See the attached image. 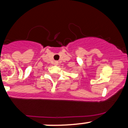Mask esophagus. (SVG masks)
<instances>
[{"label":"esophagus","instance_id":"esophagus-1","mask_svg":"<svg viewBox=\"0 0 128 128\" xmlns=\"http://www.w3.org/2000/svg\"><path fill=\"white\" fill-rule=\"evenodd\" d=\"M54 66H58L59 62H54Z\"/></svg>","mask_w":128,"mask_h":128}]
</instances>
